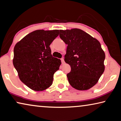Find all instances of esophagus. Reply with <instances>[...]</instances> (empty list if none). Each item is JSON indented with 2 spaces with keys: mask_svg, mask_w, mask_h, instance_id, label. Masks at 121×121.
Wrapping results in <instances>:
<instances>
[{
  "mask_svg": "<svg viewBox=\"0 0 121 121\" xmlns=\"http://www.w3.org/2000/svg\"><path fill=\"white\" fill-rule=\"evenodd\" d=\"M61 62L62 63H64V58H61Z\"/></svg>",
  "mask_w": 121,
  "mask_h": 121,
  "instance_id": "34e87169",
  "label": "esophagus"
}]
</instances>
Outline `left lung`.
I'll list each match as a JSON object with an SVG mask.
<instances>
[{"instance_id": "8db88e82", "label": "left lung", "mask_w": 121, "mask_h": 121, "mask_svg": "<svg viewBox=\"0 0 121 121\" xmlns=\"http://www.w3.org/2000/svg\"><path fill=\"white\" fill-rule=\"evenodd\" d=\"M60 38L67 45L65 61L70 66L67 74L75 89L93 87L104 70L105 54L98 40L80 29L60 30Z\"/></svg>"}]
</instances>
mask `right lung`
<instances>
[{"mask_svg":"<svg viewBox=\"0 0 121 121\" xmlns=\"http://www.w3.org/2000/svg\"><path fill=\"white\" fill-rule=\"evenodd\" d=\"M59 33V30H36L15 46L13 65L20 80L32 90L43 91L53 83L61 61L52 56L49 45Z\"/></svg>","mask_w":121,"mask_h":121,"instance_id":"add662e5","label":"right lung"}]
</instances>
